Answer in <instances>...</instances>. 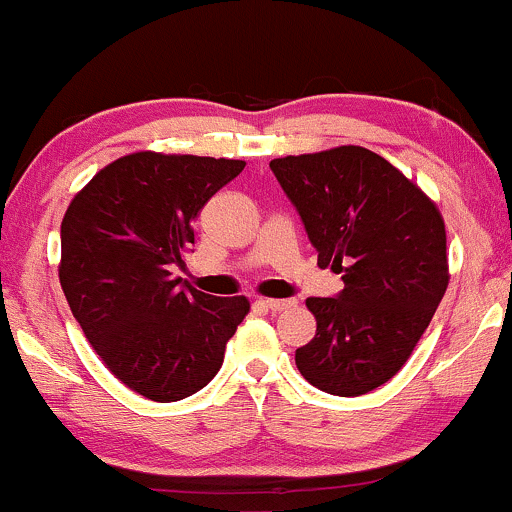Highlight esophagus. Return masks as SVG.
<instances>
[{
    "label": "esophagus",
    "instance_id": "1",
    "mask_svg": "<svg viewBox=\"0 0 512 512\" xmlns=\"http://www.w3.org/2000/svg\"><path fill=\"white\" fill-rule=\"evenodd\" d=\"M260 305H262V308L272 310V313H279V310L293 308V305H296V301H293V298H284V301H276V298H262Z\"/></svg>",
    "mask_w": 512,
    "mask_h": 512
}]
</instances>
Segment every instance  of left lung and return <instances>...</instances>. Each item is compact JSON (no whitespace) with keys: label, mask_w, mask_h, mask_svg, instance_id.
<instances>
[{"label":"left lung","mask_w":512,"mask_h":512,"mask_svg":"<svg viewBox=\"0 0 512 512\" xmlns=\"http://www.w3.org/2000/svg\"><path fill=\"white\" fill-rule=\"evenodd\" d=\"M301 216L317 264L342 274L334 298H308L317 332L296 366L317 390L358 397L385 385L419 344L448 289L436 204L363 146L269 163Z\"/></svg>","instance_id":"1"}]
</instances>
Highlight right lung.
Segmentation results:
<instances>
[{
  "mask_svg": "<svg viewBox=\"0 0 512 512\" xmlns=\"http://www.w3.org/2000/svg\"><path fill=\"white\" fill-rule=\"evenodd\" d=\"M245 161L139 151L98 170L62 219L60 284L96 354L154 402L195 395L219 373L245 296L182 284L197 214Z\"/></svg>",
  "mask_w": 512,
  "mask_h": 512,
  "instance_id": "right-lung-1",
  "label": "right lung"
}]
</instances>
